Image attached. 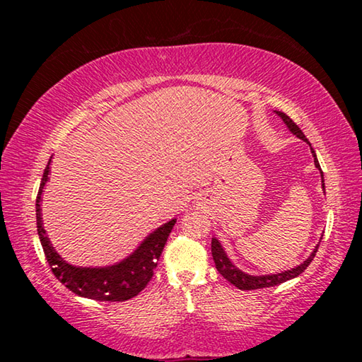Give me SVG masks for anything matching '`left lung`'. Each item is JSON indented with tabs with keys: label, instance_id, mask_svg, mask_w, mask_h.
I'll list each match as a JSON object with an SVG mask.
<instances>
[{
	"label": "left lung",
	"instance_id": "8db88e82",
	"mask_svg": "<svg viewBox=\"0 0 362 362\" xmlns=\"http://www.w3.org/2000/svg\"><path fill=\"white\" fill-rule=\"evenodd\" d=\"M276 113L281 116V119L286 122V126L289 127L292 134H296L298 139H302V140H305V142H308V139L305 137V134L302 132V129H300V127L289 118V116H287L283 112H276ZM311 153H313V156H315V166L321 170V166H320V163H317L313 148H311ZM321 177H322V170H321ZM322 182H324V179H322ZM317 247H320V246H317ZM317 247L313 250V254H311L308 259H306L302 263V265L297 267V268H292V269H289V272L278 273V274H269V276H249V274L243 273L241 269H238L228 260V257H226L222 246H220V243L216 240V238H212V243H211V250H212L214 262H216L217 272L222 274V276L226 281H228V283H231L233 286L238 287V289H241V291H254V289H262V287L278 286L281 283H286V281H289L292 278L298 276L300 273L305 272L306 267H308L310 263H311V260L315 259V255L317 252Z\"/></svg>",
	"mask_w": 362,
	"mask_h": 362
}]
</instances>
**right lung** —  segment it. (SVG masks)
<instances>
[{
	"label": "right lung",
	"instance_id": "right-lung-1",
	"mask_svg": "<svg viewBox=\"0 0 362 362\" xmlns=\"http://www.w3.org/2000/svg\"><path fill=\"white\" fill-rule=\"evenodd\" d=\"M49 163H51V159H49ZM49 163L45 173H42L38 196H36V228H38L41 246L54 276L76 296L100 300V302H124V300L139 296V292H142L151 281L153 269L158 265L169 233L173 231L175 225V218L153 231L140 244L136 252L118 265L107 268L71 267L60 259L59 254L54 250L41 222V193L47 182Z\"/></svg>",
	"mask_w": 362,
	"mask_h": 362
}]
</instances>
